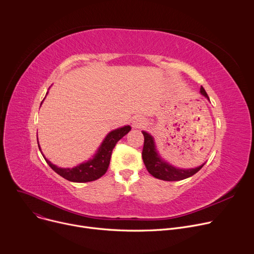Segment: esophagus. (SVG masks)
Masks as SVG:
<instances>
[{
  "mask_svg": "<svg viewBox=\"0 0 254 254\" xmlns=\"http://www.w3.org/2000/svg\"><path fill=\"white\" fill-rule=\"evenodd\" d=\"M145 125H146L145 121H144L143 119H141V118H136V119H134V120L132 121V127H134V128L142 127H144Z\"/></svg>",
  "mask_w": 254,
  "mask_h": 254,
  "instance_id": "esophagus-1",
  "label": "esophagus"
}]
</instances>
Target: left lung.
<instances>
[{"label":"left lung","mask_w":254,"mask_h":254,"mask_svg":"<svg viewBox=\"0 0 254 254\" xmlns=\"http://www.w3.org/2000/svg\"><path fill=\"white\" fill-rule=\"evenodd\" d=\"M199 92L202 96H204L207 100H210L205 90L202 87H200ZM142 132L145 137L144 148L142 153L143 161L147 170L154 177L161 180H165V181H178V180L186 179L194 175L204 165L203 163L200 166H197L195 168H189V169L174 167L170 163L166 162V161L159 155L156 149L154 137L145 130H143Z\"/></svg>","instance_id":"left-lung-1"}]
</instances>
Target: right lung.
I'll return each instance as SVG.
<instances>
[{
  "mask_svg": "<svg viewBox=\"0 0 254 254\" xmlns=\"http://www.w3.org/2000/svg\"><path fill=\"white\" fill-rule=\"evenodd\" d=\"M130 128L131 127L129 126H125L119 128H115L110 132H108L104 137V140L101 143L100 147L94 154V156L91 159H89L88 161H86V162H83L73 168L58 167L57 165L53 164L50 160L45 158L42 153L41 154L44 160L47 161V163L50 165V167L64 179L72 182L93 181L105 174L110 163V158H111L113 148L122 139V137H124L130 130ZM38 148L41 152L39 143H38Z\"/></svg>",
  "mask_w": 254,
  "mask_h": 254,
  "instance_id": "right-lung-1",
  "label": "right lung"
}]
</instances>
